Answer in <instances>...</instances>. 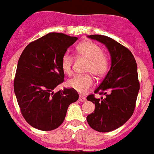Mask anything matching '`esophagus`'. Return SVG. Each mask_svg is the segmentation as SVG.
<instances>
[{
    "label": "esophagus",
    "mask_w": 154,
    "mask_h": 154,
    "mask_svg": "<svg viewBox=\"0 0 154 154\" xmlns=\"http://www.w3.org/2000/svg\"><path fill=\"white\" fill-rule=\"evenodd\" d=\"M79 100L80 101V102H85L86 98H85V97L82 96V95H80V96L79 97Z\"/></svg>",
    "instance_id": "1"
}]
</instances>
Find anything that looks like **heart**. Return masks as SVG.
<instances>
[{
    "mask_svg": "<svg viewBox=\"0 0 154 154\" xmlns=\"http://www.w3.org/2000/svg\"><path fill=\"white\" fill-rule=\"evenodd\" d=\"M77 56L88 60L86 63L85 71L91 73L96 77H103L109 68V56L102 51L100 45L93 41H85L77 45L75 50ZM73 56L65 53L61 57V68L67 75L72 73ZM68 85L80 94H85L94 85V79L89 74L79 75L73 77L68 81Z\"/></svg>",
    "mask_w": 154,
    "mask_h": 154,
    "instance_id": "b5f03b06",
    "label": "heart"
}]
</instances>
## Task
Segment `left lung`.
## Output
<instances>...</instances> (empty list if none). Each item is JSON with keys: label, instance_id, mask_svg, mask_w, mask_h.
<instances>
[{"label": "left lung", "instance_id": "obj_1", "mask_svg": "<svg viewBox=\"0 0 154 154\" xmlns=\"http://www.w3.org/2000/svg\"><path fill=\"white\" fill-rule=\"evenodd\" d=\"M89 37L105 45L111 55L109 71L94 91L106 97H87L95 105L94 113L86 118L88 124L96 131L106 133L122 126L134 114L139 90L137 64L131 51L112 38L102 35Z\"/></svg>", "mask_w": 154, "mask_h": 154}]
</instances>
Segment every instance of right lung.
Returning a JSON list of instances; mask_svg holds the SVG:
<instances>
[{"label":"right lung","mask_w":154,"mask_h":154,"mask_svg":"<svg viewBox=\"0 0 154 154\" xmlns=\"http://www.w3.org/2000/svg\"><path fill=\"white\" fill-rule=\"evenodd\" d=\"M77 37L47 34L27 45L20 54L14 79V91L21 114L39 130L51 131L65 120L70 103L79 99L73 89H53L64 82L61 57Z\"/></svg>","instance_id":"1"}]
</instances>
